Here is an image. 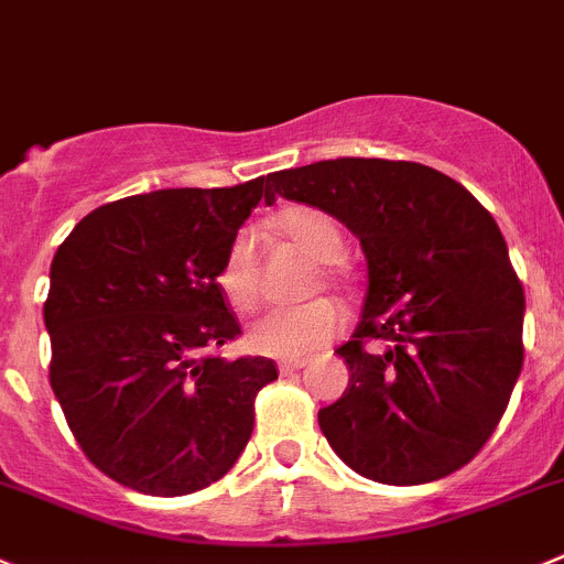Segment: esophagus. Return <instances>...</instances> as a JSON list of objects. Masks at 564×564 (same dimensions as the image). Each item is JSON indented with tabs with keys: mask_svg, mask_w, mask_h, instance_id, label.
<instances>
[{
	"mask_svg": "<svg viewBox=\"0 0 564 564\" xmlns=\"http://www.w3.org/2000/svg\"><path fill=\"white\" fill-rule=\"evenodd\" d=\"M306 367V359H283L281 365H278V370H281V376H289V372H297Z\"/></svg>",
	"mask_w": 564,
	"mask_h": 564,
	"instance_id": "34e87169",
	"label": "esophagus"
}]
</instances>
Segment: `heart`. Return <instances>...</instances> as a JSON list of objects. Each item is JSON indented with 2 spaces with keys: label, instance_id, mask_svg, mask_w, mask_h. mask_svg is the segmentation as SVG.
I'll return each mask as SVG.
<instances>
[{
  "label": "heart",
  "instance_id": "obj_1",
  "mask_svg": "<svg viewBox=\"0 0 564 564\" xmlns=\"http://www.w3.org/2000/svg\"><path fill=\"white\" fill-rule=\"evenodd\" d=\"M278 230L294 247L306 252L319 264H330L341 256V230L325 210L312 205H292L275 217ZM330 275V270H325ZM217 286L236 312H247L258 300V239L252 228L236 230L223 264L217 272ZM345 328V314L336 303L319 297L300 303V306H275L258 314L247 328V341L256 354L275 356V359H303L314 354Z\"/></svg>",
  "mask_w": 564,
  "mask_h": 564
}]
</instances>
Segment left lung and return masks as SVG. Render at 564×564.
I'll list each match as a JSON object with an SVG mask.
<instances>
[{"label": "left lung", "instance_id": "1", "mask_svg": "<svg viewBox=\"0 0 564 564\" xmlns=\"http://www.w3.org/2000/svg\"><path fill=\"white\" fill-rule=\"evenodd\" d=\"M275 194L339 219L367 258L361 323L336 347L350 381L319 409L330 448L398 487L465 467L523 367V286L492 214L454 177L383 158L272 172Z\"/></svg>", "mask_w": 564, "mask_h": 564}]
</instances>
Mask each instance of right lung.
I'll return each mask as SVG.
<instances>
[{"label":"right lung","instance_id":"obj_1","mask_svg":"<svg viewBox=\"0 0 564 564\" xmlns=\"http://www.w3.org/2000/svg\"><path fill=\"white\" fill-rule=\"evenodd\" d=\"M264 177L161 188L99 205L52 258L44 325L50 383L94 467L144 496L219 481L245 451L264 356L208 354L241 334L217 286Z\"/></svg>","mask_w":564,"mask_h":564}]
</instances>
